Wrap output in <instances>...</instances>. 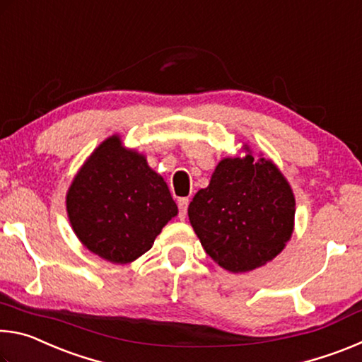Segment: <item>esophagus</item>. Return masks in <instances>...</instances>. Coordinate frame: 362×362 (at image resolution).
Instances as JSON below:
<instances>
[{
  "label": "esophagus",
  "instance_id": "34e87169",
  "mask_svg": "<svg viewBox=\"0 0 362 362\" xmlns=\"http://www.w3.org/2000/svg\"><path fill=\"white\" fill-rule=\"evenodd\" d=\"M188 204H189L188 198H179V218L180 220H185Z\"/></svg>",
  "mask_w": 362,
  "mask_h": 362
}]
</instances>
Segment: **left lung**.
I'll return each instance as SVG.
<instances>
[{"label":"left lung","instance_id":"obj_1","mask_svg":"<svg viewBox=\"0 0 362 362\" xmlns=\"http://www.w3.org/2000/svg\"><path fill=\"white\" fill-rule=\"evenodd\" d=\"M296 199L279 169L260 158H226L188 206L206 254L230 272L273 260L293 230Z\"/></svg>","mask_w":362,"mask_h":362}]
</instances>
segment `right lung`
Listing matches in <instances>:
<instances>
[{
	"label": "right lung",
	"instance_id": "right-lung-1",
	"mask_svg": "<svg viewBox=\"0 0 362 362\" xmlns=\"http://www.w3.org/2000/svg\"><path fill=\"white\" fill-rule=\"evenodd\" d=\"M70 223L86 247L112 263L151 249L177 204L145 156L110 137L86 161L66 194Z\"/></svg>",
	"mask_w": 362,
	"mask_h": 362
}]
</instances>
